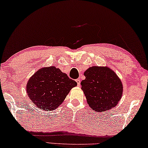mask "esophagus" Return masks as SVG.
Masks as SVG:
<instances>
[{"mask_svg":"<svg viewBox=\"0 0 148 148\" xmlns=\"http://www.w3.org/2000/svg\"><path fill=\"white\" fill-rule=\"evenodd\" d=\"M76 82H77V86H78V87H79V86L81 85V81H80V79H76Z\"/></svg>","mask_w":148,"mask_h":148,"instance_id":"1","label":"esophagus"}]
</instances>
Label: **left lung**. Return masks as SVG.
<instances>
[{
    "label": "left lung",
    "mask_w": 148,
    "mask_h": 148,
    "mask_svg": "<svg viewBox=\"0 0 148 148\" xmlns=\"http://www.w3.org/2000/svg\"><path fill=\"white\" fill-rule=\"evenodd\" d=\"M81 81L87 103L92 110L101 112L116 106L123 92L122 81L108 67L92 66L84 73Z\"/></svg>",
    "instance_id": "1"
}]
</instances>
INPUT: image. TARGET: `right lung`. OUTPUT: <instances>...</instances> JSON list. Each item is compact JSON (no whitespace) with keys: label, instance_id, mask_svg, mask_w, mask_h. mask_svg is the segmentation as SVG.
I'll list each match as a JSON object with an SVG mask.
<instances>
[{"label":"right lung","instance_id":"right-lung-1","mask_svg":"<svg viewBox=\"0 0 148 148\" xmlns=\"http://www.w3.org/2000/svg\"><path fill=\"white\" fill-rule=\"evenodd\" d=\"M77 83L66 73L54 66L41 68L27 83L26 93L29 99L42 110H55L64 101Z\"/></svg>","mask_w":148,"mask_h":148}]
</instances>
